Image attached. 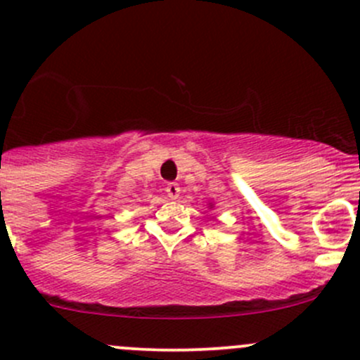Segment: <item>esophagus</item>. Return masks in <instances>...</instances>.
Returning a JSON list of instances; mask_svg holds the SVG:
<instances>
[{
    "label": "esophagus",
    "mask_w": 360,
    "mask_h": 360,
    "mask_svg": "<svg viewBox=\"0 0 360 360\" xmlns=\"http://www.w3.org/2000/svg\"><path fill=\"white\" fill-rule=\"evenodd\" d=\"M167 195H169V198H172V200H176V198H179V193H181V188L177 183H169L165 188Z\"/></svg>",
    "instance_id": "34e87169"
}]
</instances>
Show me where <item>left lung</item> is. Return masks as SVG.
I'll return each mask as SVG.
<instances>
[{
  "label": "left lung",
  "instance_id": "obj_1",
  "mask_svg": "<svg viewBox=\"0 0 360 360\" xmlns=\"http://www.w3.org/2000/svg\"><path fill=\"white\" fill-rule=\"evenodd\" d=\"M209 207H210V209H212V203H209Z\"/></svg>",
  "mask_w": 360,
  "mask_h": 360
}]
</instances>
